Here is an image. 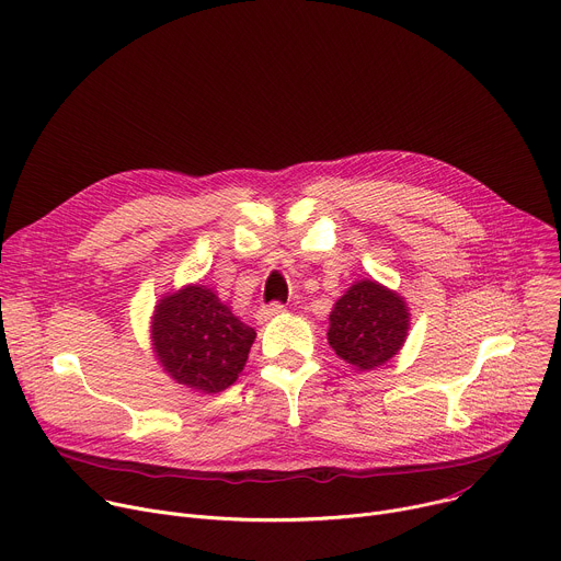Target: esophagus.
<instances>
[{
  "mask_svg": "<svg viewBox=\"0 0 561 561\" xmlns=\"http://www.w3.org/2000/svg\"><path fill=\"white\" fill-rule=\"evenodd\" d=\"M283 312H285V305H280V302H270V305L259 307L256 319H259V323H267V321H272L274 317H278V314H283Z\"/></svg>",
  "mask_w": 561,
  "mask_h": 561,
  "instance_id": "esophagus-1",
  "label": "esophagus"
}]
</instances>
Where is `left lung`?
<instances>
[{
    "label": "left lung",
    "instance_id": "1",
    "mask_svg": "<svg viewBox=\"0 0 561 561\" xmlns=\"http://www.w3.org/2000/svg\"><path fill=\"white\" fill-rule=\"evenodd\" d=\"M408 325L410 314L401 296L375 280H360L334 305L328 341L350 365L375 369L401 350Z\"/></svg>",
    "mask_w": 561,
    "mask_h": 561
}]
</instances>
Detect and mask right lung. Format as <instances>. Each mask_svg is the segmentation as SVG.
Returning <instances> with one entry per match:
<instances>
[{
	"label": "right lung",
	"mask_w": 561,
	"mask_h": 561,
	"mask_svg": "<svg viewBox=\"0 0 561 561\" xmlns=\"http://www.w3.org/2000/svg\"><path fill=\"white\" fill-rule=\"evenodd\" d=\"M153 350L178 383L198 392H222L244 367L256 332L238 321L220 298L190 285L156 305Z\"/></svg>",
	"instance_id": "1"
}]
</instances>
